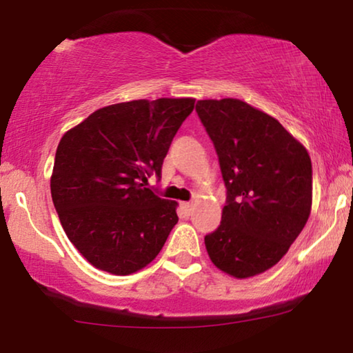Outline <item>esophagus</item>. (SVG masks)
Instances as JSON below:
<instances>
[{
  "mask_svg": "<svg viewBox=\"0 0 353 353\" xmlns=\"http://www.w3.org/2000/svg\"><path fill=\"white\" fill-rule=\"evenodd\" d=\"M182 210L187 212V214H190L192 212V203H182Z\"/></svg>",
  "mask_w": 353,
  "mask_h": 353,
  "instance_id": "obj_1",
  "label": "esophagus"
}]
</instances>
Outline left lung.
<instances>
[{
	"label": "left lung",
	"instance_id": "1",
	"mask_svg": "<svg viewBox=\"0 0 353 353\" xmlns=\"http://www.w3.org/2000/svg\"><path fill=\"white\" fill-rule=\"evenodd\" d=\"M227 188L221 225L205 236L212 264L236 278L274 267L312 208V161L267 113L238 99L198 101Z\"/></svg>",
	"mask_w": 353,
	"mask_h": 353
}]
</instances>
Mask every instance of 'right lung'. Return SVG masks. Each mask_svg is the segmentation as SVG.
Returning a JSON list of instances; mask_svg holds the SVG:
<instances>
[{
    "mask_svg": "<svg viewBox=\"0 0 353 353\" xmlns=\"http://www.w3.org/2000/svg\"><path fill=\"white\" fill-rule=\"evenodd\" d=\"M195 99L99 108L59 142L51 195L68 240L97 269L129 275L155 259L177 224L176 201L145 187Z\"/></svg>",
    "mask_w": 353,
    "mask_h": 353,
    "instance_id": "obj_1",
    "label": "right lung"
}]
</instances>
